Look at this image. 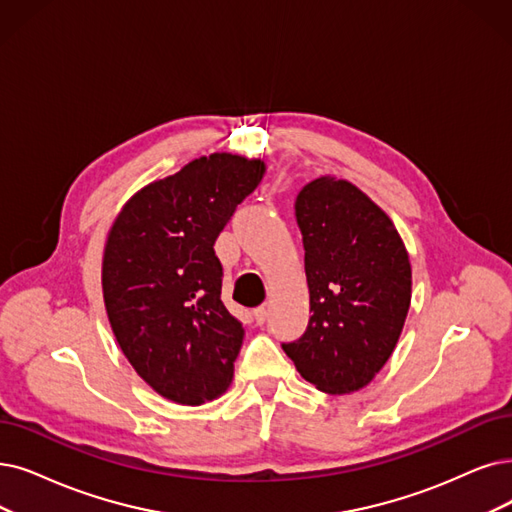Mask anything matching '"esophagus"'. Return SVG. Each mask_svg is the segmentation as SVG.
<instances>
[{"label":"esophagus","instance_id":"esophagus-1","mask_svg":"<svg viewBox=\"0 0 512 512\" xmlns=\"http://www.w3.org/2000/svg\"><path fill=\"white\" fill-rule=\"evenodd\" d=\"M267 317H269L267 304H260V306H256V309H254V319H256V323H258V325H262L264 321H267Z\"/></svg>","mask_w":512,"mask_h":512}]
</instances>
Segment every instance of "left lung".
Returning <instances> with one entry per match:
<instances>
[{
  "mask_svg": "<svg viewBox=\"0 0 512 512\" xmlns=\"http://www.w3.org/2000/svg\"><path fill=\"white\" fill-rule=\"evenodd\" d=\"M294 214L313 315L300 338L281 346L319 391H359L382 370L403 330L410 258L391 218L346 180L309 182Z\"/></svg>",
  "mask_w": 512,
  "mask_h": 512,
  "instance_id": "left-lung-1",
  "label": "left lung"
}]
</instances>
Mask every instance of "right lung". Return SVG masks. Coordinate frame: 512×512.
<instances>
[{
    "label": "right lung",
    "mask_w": 512,
    "mask_h": 512,
    "mask_svg": "<svg viewBox=\"0 0 512 512\" xmlns=\"http://www.w3.org/2000/svg\"><path fill=\"white\" fill-rule=\"evenodd\" d=\"M262 174L260 159H195L136 193L109 233L102 292L113 334L138 376L170 401H212L233 378L243 327L220 298L214 243Z\"/></svg>",
    "instance_id": "right-lung-1"
}]
</instances>
